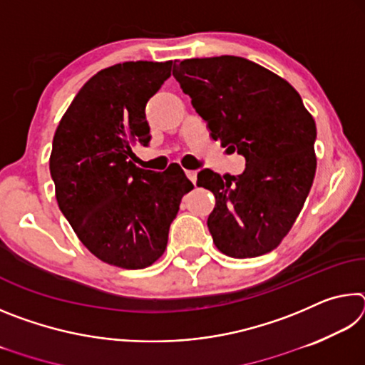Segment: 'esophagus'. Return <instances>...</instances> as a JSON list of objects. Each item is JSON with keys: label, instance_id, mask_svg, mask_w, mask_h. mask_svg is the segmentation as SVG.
<instances>
[{"label": "esophagus", "instance_id": "obj_1", "mask_svg": "<svg viewBox=\"0 0 365 365\" xmlns=\"http://www.w3.org/2000/svg\"><path fill=\"white\" fill-rule=\"evenodd\" d=\"M185 174H187V177L190 178V180L193 182V185H196V178H197V172L196 170H185Z\"/></svg>", "mask_w": 365, "mask_h": 365}]
</instances>
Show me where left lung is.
Returning a JSON list of instances; mask_svg holds the SVG:
<instances>
[{"instance_id": "left-lung-1", "label": "left lung", "mask_w": 365, "mask_h": 365, "mask_svg": "<svg viewBox=\"0 0 365 365\" xmlns=\"http://www.w3.org/2000/svg\"><path fill=\"white\" fill-rule=\"evenodd\" d=\"M174 77L211 138L246 159L242 175L205 169L197 187L215 196L207 227L237 259L275 250L292 230L316 175V122L285 78L238 56L185 59Z\"/></svg>"}]
</instances>
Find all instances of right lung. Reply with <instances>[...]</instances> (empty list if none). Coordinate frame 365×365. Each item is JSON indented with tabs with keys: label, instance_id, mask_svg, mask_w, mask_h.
Listing matches in <instances>:
<instances>
[{
	"label": "right lung",
	"instance_id": "obj_1",
	"mask_svg": "<svg viewBox=\"0 0 365 365\" xmlns=\"http://www.w3.org/2000/svg\"><path fill=\"white\" fill-rule=\"evenodd\" d=\"M172 61L122 63L95 73L61 119L49 156L56 200L80 242L103 262L145 269L164 255L183 195L180 165L137 168L135 145L151 140L145 108Z\"/></svg>",
	"mask_w": 365,
	"mask_h": 365
}]
</instances>
